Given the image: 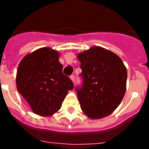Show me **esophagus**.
I'll return each mask as SVG.
<instances>
[{
  "label": "esophagus",
  "mask_w": 149,
  "mask_h": 149,
  "mask_svg": "<svg viewBox=\"0 0 149 149\" xmlns=\"http://www.w3.org/2000/svg\"><path fill=\"white\" fill-rule=\"evenodd\" d=\"M70 79H71V80L72 81V83L74 84V83H75V77L73 76V75H72V76L70 77Z\"/></svg>",
  "instance_id": "1"
}]
</instances>
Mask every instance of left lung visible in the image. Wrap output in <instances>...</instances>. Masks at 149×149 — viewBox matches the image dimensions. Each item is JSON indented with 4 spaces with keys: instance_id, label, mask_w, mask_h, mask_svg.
Returning a JSON list of instances; mask_svg holds the SVG:
<instances>
[{
    "instance_id": "obj_1",
    "label": "left lung",
    "mask_w": 149,
    "mask_h": 149,
    "mask_svg": "<svg viewBox=\"0 0 149 149\" xmlns=\"http://www.w3.org/2000/svg\"><path fill=\"white\" fill-rule=\"evenodd\" d=\"M82 88H76L84 113L91 119H100L115 111L126 91L127 69L113 52L99 46L79 52Z\"/></svg>"
}]
</instances>
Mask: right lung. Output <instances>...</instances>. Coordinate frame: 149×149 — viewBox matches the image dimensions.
I'll list each match as a JSON object with an SVG mask.
<instances>
[{"label":"right lung","instance_id":"1","mask_svg":"<svg viewBox=\"0 0 149 149\" xmlns=\"http://www.w3.org/2000/svg\"><path fill=\"white\" fill-rule=\"evenodd\" d=\"M59 56L51 48H41L24 56L17 67V91L38 115H53L61 108L68 91L73 89L71 79L63 74Z\"/></svg>","mask_w":149,"mask_h":149}]
</instances>
